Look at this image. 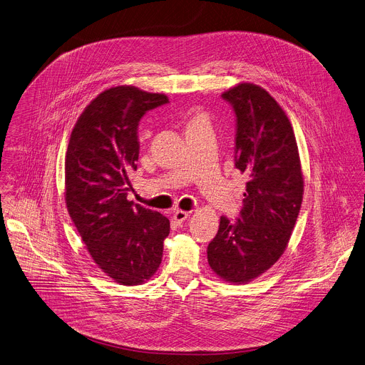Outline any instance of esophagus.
I'll return each instance as SVG.
<instances>
[{"label":"esophagus","mask_w":365,"mask_h":365,"mask_svg":"<svg viewBox=\"0 0 365 365\" xmlns=\"http://www.w3.org/2000/svg\"><path fill=\"white\" fill-rule=\"evenodd\" d=\"M187 218H188V212H187V211H181V210H177V211L174 212V215H173L174 222L178 224V225L182 224Z\"/></svg>","instance_id":"1"}]
</instances>
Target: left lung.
Returning a JSON list of instances; mask_svg holds the SVG:
<instances>
[{
	"label": "left lung",
	"mask_w": 365,
	"mask_h": 365,
	"mask_svg": "<svg viewBox=\"0 0 365 365\" xmlns=\"http://www.w3.org/2000/svg\"><path fill=\"white\" fill-rule=\"evenodd\" d=\"M221 97L235 113V168L248 181L240 218L221 217L207 258L218 277L244 284L285 251L301 208L304 178L291 123L264 88L242 83Z\"/></svg>",
	"instance_id": "obj_1"
}]
</instances>
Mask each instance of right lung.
<instances>
[{
	"mask_svg": "<svg viewBox=\"0 0 365 365\" xmlns=\"http://www.w3.org/2000/svg\"><path fill=\"white\" fill-rule=\"evenodd\" d=\"M167 103V96L133 86L106 90L86 107L68 143V214L98 268L123 285L155 274L170 234L167 217L127 200L128 174L140 154V120Z\"/></svg>",
	"mask_w": 365,
	"mask_h": 365,
	"instance_id": "right-lung-1",
	"label": "right lung"
}]
</instances>
